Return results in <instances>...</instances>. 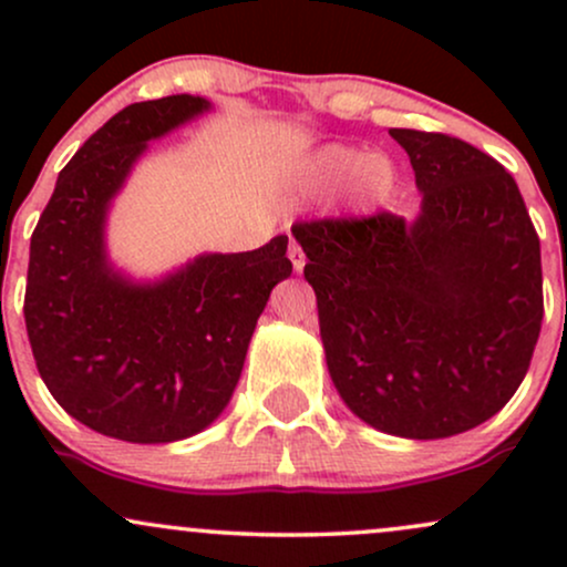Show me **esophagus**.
I'll use <instances>...</instances> for the list:
<instances>
[{
  "mask_svg": "<svg viewBox=\"0 0 567 567\" xmlns=\"http://www.w3.org/2000/svg\"><path fill=\"white\" fill-rule=\"evenodd\" d=\"M288 258H290L292 269H296V271H301L303 266H306V252L301 250V245H298V243H290V247H288Z\"/></svg>",
  "mask_w": 567,
  "mask_h": 567,
  "instance_id": "obj_1",
  "label": "esophagus"
}]
</instances>
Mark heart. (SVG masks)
<instances>
[{
    "label": "heart",
    "instance_id": "heart-1",
    "mask_svg": "<svg viewBox=\"0 0 567 567\" xmlns=\"http://www.w3.org/2000/svg\"><path fill=\"white\" fill-rule=\"evenodd\" d=\"M309 178L317 186H341L354 181V194L365 205H379L392 192V167L381 157L349 146H328L315 154Z\"/></svg>",
    "mask_w": 567,
    "mask_h": 567
}]
</instances>
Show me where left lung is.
<instances>
[{
    "mask_svg": "<svg viewBox=\"0 0 567 567\" xmlns=\"http://www.w3.org/2000/svg\"><path fill=\"white\" fill-rule=\"evenodd\" d=\"M421 216L292 224L317 292L330 379L370 426L442 440L496 415L544 320L542 245L504 165L445 133L389 130Z\"/></svg>",
    "mask_w": 567,
    "mask_h": 567,
    "instance_id": "1",
    "label": "left lung"
}]
</instances>
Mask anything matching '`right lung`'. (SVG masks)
Returning <instances> with one entry per match:
<instances>
[{
	"label": "right lung",
	"instance_id": "1",
	"mask_svg": "<svg viewBox=\"0 0 567 567\" xmlns=\"http://www.w3.org/2000/svg\"><path fill=\"white\" fill-rule=\"evenodd\" d=\"M210 103H130L58 175L31 234L23 317L44 386L90 426L141 445L186 440L229 405L271 288L290 277L288 237L250 252L194 258L154 285L109 266L103 224L146 143Z\"/></svg>",
	"mask_w": 567,
	"mask_h": 567
}]
</instances>
